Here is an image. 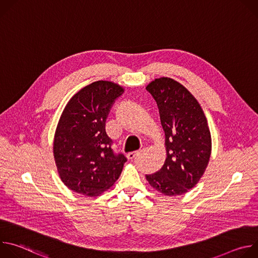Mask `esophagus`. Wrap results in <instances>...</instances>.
I'll list each match as a JSON object with an SVG mask.
<instances>
[{
  "label": "esophagus",
  "mask_w": 258,
  "mask_h": 258,
  "mask_svg": "<svg viewBox=\"0 0 258 258\" xmlns=\"http://www.w3.org/2000/svg\"><path fill=\"white\" fill-rule=\"evenodd\" d=\"M141 154V151H134V152H131V153H128L126 156H127V158L128 159H134L135 157H137L138 155H140Z\"/></svg>",
  "instance_id": "esophagus-1"
}]
</instances>
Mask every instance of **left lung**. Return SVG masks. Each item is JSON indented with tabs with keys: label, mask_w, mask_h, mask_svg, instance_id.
I'll list each match as a JSON object with an SVG mask.
<instances>
[{
	"label": "left lung",
	"mask_w": 258,
	"mask_h": 258,
	"mask_svg": "<svg viewBox=\"0 0 258 258\" xmlns=\"http://www.w3.org/2000/svg\"><path fill=\"white\" fill-rule=\"evenodd\" d=\"M146 90L159 109L167 155L163 166L146 174V179L166 196L182 195L197 185L209 162L211 136L207 119L196 98L172 79H156Z\"/></svg>",
	"instance_id": "1"
}]
</instances>
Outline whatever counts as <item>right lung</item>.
I'll return each mask as SVG.
<instances>
[{
    "label": "right lung",
    "instance_id": "add662e5",
    "mask_svg": "<svg viewBox=\"0 0 258 258\" xmlns=\"http://www.w3.org/2000/svg\"><path fill=\"white\" fill-rule=\"evenodd\" d=\"M123 92L117 84L98 81L78 92L65 106L55 132L53 153L61 180L73 192L96 197L118 179L126 158L111 149L105 123Z\"/></svg>",
    "mask_w": 258,
    "mask_h": 258
}]
</instances>
